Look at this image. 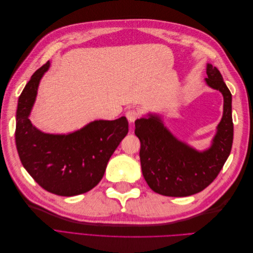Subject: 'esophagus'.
Masks as SVG:
<instances>
[{
    "label": "esophagus",
    "instance_id": "esophagus-1",
    "mask_svg": "<svg viewBox=\"0 0 253 253\" xmlns=\"http://www.w3.org/2000/svg\"><path fill=\"white\" fill-rule=\"evenodd\" d=\"M126 116L129 122H134L136 119H138L140 117V112L138 110L131 109L126 113Z\"/></svg>",
    "mask_w": 253,
    "mask_h": 253
}]
</instances>
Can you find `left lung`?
Returning <instances> with one entry per match:
<instances>
[{
  "mask_svg": "<svg viewBox=\"0 0 253 253\" xmlns=\"http://www.w3.org/2000/svg\"><path fill=\"white\" fill-rule=\"evenodd\" d=\"M206 82L224 96V114L213 143L197 152L177 140L162 120L150 115L135 121V135L140 140V164L143 177L154 192L174 197L201 192L216 178L230 155L233 142L232 96L219 71L207 65Z\"/></svg>",
  "mask_w": 253,
  "mask_h": 253,
  "instance_id": "8db88e82",
  "label": "left lung"
}]
</instances>
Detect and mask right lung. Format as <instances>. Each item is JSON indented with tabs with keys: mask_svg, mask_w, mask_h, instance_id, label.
Instances as JSON below:
<instances>
[{
	"mask_svg": "<svg viewBox=\"0 0 253 253\" xmlns=\"http://www.w3.org/2000/svg\"><path fill=\"white\" fill-rule=\"evenodd\" d=\"M48 67L49 61L37 70L19 97L17 150L23 167L44 190L60 196L79 195L102 179L114 151L128 132V124L126 117L97 120L68 135L37 129L28 116Z\"/></svg>",
	"mask_w": 253,
	"mask_h": 253,
	"instance_id": "add662e5",
	"label": "right lung"
}]
</instances>
